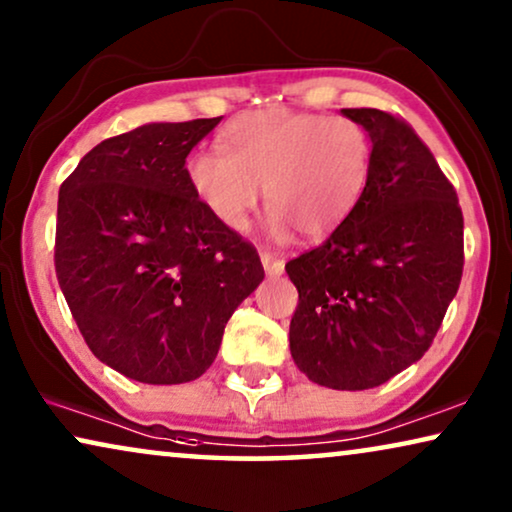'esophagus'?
I'll return each instance as SVG.
<instances>
[{
  "mask_svg": "<svg viewBox=\"0 0 512 512\" xmlns=\"http://www.w3.org/2000/svg\"><path fill=\"white\" fill-rule=\"evenodd\" d=\"M261 263H263L265 275H270V277H277V275H282V272H284V261H282V258L272 256L270 251H261Z\"/></svg>",
  "mask_w": 512,
  "mask_h": 512,
  "instance_id": "1",
  "label": "esophagus"
}]
</instances>
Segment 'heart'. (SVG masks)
<instances>
[{
	"instance_id": "heart-1",
	"label": "heart",
	"mask_w": 512,
	"mask_h": 512,
	"mask_svg": "<svg viewBox=\"0 0 512 512\" xmlns=\"http://www.w3.org/2000/svg\"><path fill=\"white\" fill-rule=\"evenodd\" d=\"M221 153H195L188 186L216 223L242 230L265 188L268 233L307 240L333 233L361 200L370 177V139L356 121L291 109L237 116Z\"/></svg>"
}]
</instances>
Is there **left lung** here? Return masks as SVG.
Here are the masks:
<instances>
[{"instance_id": "8db88e82", "label": "left lung", "mask_w": 512, "mask_h": 512, "mask_svg": "<svg viewBox=\"0 0 512 512\" xmlns=\"http://www.w3.org/2000/svg\"><path fill=\"white\" fill-rule=\"evenodd\" d=\"M370 139L361 200L324 244L286 263L298 289L291 356L328 389L380 387L424 356L464 270L457 193L401 118L342 109Z\"/></svg>"}]
</instances>
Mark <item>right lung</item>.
<instances>
[{
  "mask_svg": "<svg viewBox=\"0 0 512 512\" xmlns=\"http://www.w3.org/2000/svg\"><path fill=\"white\" fill-rule=\"evenodd\" d=\"M219 118L146 123L104 139L58 195L55 272L83 340L144 384L200 377L265 272L200 205L186 156Z\"/></svg>",
  "mask_w": 512,
  "mask_h": 512,
  "instance_id": "1",
  "label": "right lung"
}]
</instances>
